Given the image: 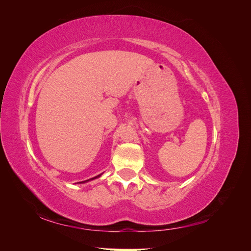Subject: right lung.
Returning a JSON list of instances; mask_svg holds the SVG:
<instances>
[{"label": "right lung", "instance_id": "right-lung-1", "mask_svg": "<svg viewBox=\"0 0 251 251\" xmlns=\"http://www.w3.org/2000/svg\"><path fill=\"white\" fill-rule=\"evenodd\" d=\"M101 175H102V173L100 174V175H97V176H95V177H93V178H90V179H88V180L81 181V182H77V183H86V182H89V181H91V180H94V179H96V178H100V177L101 176Z\"/></svg>", "mask_w": 251, "mask_h": 251}]
</instances>
